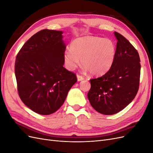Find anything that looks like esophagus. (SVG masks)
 <instances>
[{
  "instance_id": "obj_1",
  "label": "esophagus",
  "mask_w": 153,
  "mask_h": 153,
  "mask_svg": "<svg viewBox=\"0 0 153 153\" xmlns=\"http://www.w3.org/2000/svg\"><path fill=\"white\" fill-rule=\"evenodd\" d=\"M76 78H77V80H78V82H80V81H82V80H84V77H82V76L78 75H76Z\"/></svg>"
}]
</instances>
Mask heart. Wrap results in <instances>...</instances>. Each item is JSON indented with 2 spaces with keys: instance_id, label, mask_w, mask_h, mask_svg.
Listing matches in <instances>:
<instances>
[{
  "instance_id": "obj_1",
  "label": "heart",
  "mask_w": 153,
  "mask_h": 153,
  "mask_svg": "<svg viewBox=\"0 0 153 153\" xmlns=\"http://www.w3.org/2000/svg\"><path fill=\"white\" fill-rule=\"evenodd\" d=\"M70 49L63 54L66 68L73 71L80 64L85 71L99 76L107 72L114 61L116 47L110 39L96 36H84L75 39L70 45Z\"/></svg>"
}]
</instances>
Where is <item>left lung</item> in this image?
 Instances as JSON below:
<instances>
[{
	"instance_id": "obj_1",
	"label": "left lung",
	"mask_w": 153,
	"mask_h": 153,
	"mask_svg": "<svg viewBox=\"0 0 153 153\" xmlns=\"http://www.w3.org/2000/svg\"><path fill=\"white\" fill-rule=\"evenodd\" d=\"M116 53L112 67L104 75L90 80L87 94L91 106L104 115H113L130 103L137 93L140 60L137 50L123 36L114 32Z\"/></svg>"
}]
</instances>
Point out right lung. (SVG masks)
<instances>
[{"label":"right lung","mask_w":153,"mask_h":153,"mask_svg":"<svg viewBox=\"0 0 153 153\" xmlns=\"http://www.w3.org/2000/svg\"><path fill=\"white\" fill-rule=\"evenodd\" d=\"M63 32L44 29L32 36L18 52L15 71L20 98L41 115L61 107L76 76L63 67L66 45Z\"/></svg>","instance_id":"right-lung-1"}]
</instances>
